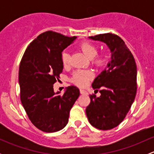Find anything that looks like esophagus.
Wrapping results in <instances>:
<instances>
[{
    "mask_svg": "<svg viewBox=\"0 0 154 154\" xmlns=\"http://www.w3.org/2000/svg\"><path fill=\"white\" fill-rule=\"evenodd\" d=\"M80 94H88V92H87L86 90L84 89H80Z\"/></svg>",
    "mask_w": 154,
    "mask_h": 154,
    "instance_id": "1",
    "label": "esophagus"
}]
</instances>
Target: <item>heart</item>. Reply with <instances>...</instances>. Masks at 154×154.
Instances as JSON below:
<instances>
[{
    "mask_svg": "<svg viewBox=\"0 0 154 154\" xmlns=\"http://www.w3.org/2000/svg\"><path fill=\"white\" fill-rule=\"evenodd\" d=\"M80 48L85 54V55L91 59L93 64L97 66H101L106 61L104 54H97V48L89 42H83L80 45ZM62 62L64 66H68L70 64V56L68 52L64 51L62 54ZM92 77V72L89 70H77L73 74L71 80L75 84L79 86H85L88 80Z\"/></svg>",
    "mask_w": 154,
    "mask_h": 154,
    "instance_id": "b5f03b06",
    "label": "heart"
}]
</instances>
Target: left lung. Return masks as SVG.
I'll return each mask as SVG.
<instances>
[{"label":"left lung","mask_w":154,"mask_h":154,"mask_svg":"<svg viewBox=\"0 0 154 154\" xmlns=\"http://www.w3.org/2000/svg\"><path fill=\"white\" fill-rule=\"evenodd\" d=\"M88 38L106 44L111 60L91 84L95 91L100 89V96H89L91 102L86 113L93 127L111 130L122 123L134 101L137 90L136 64L131 51L119 35L109 32Z\"/></svg>","instance_id":"8db88e82"}]
</instances>
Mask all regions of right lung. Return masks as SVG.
Listing matches in <instances>:
<instances>
[{
  "label": "right lung",
  "mask_w": 154,
  "mask_h": 154,
  "mask_svg": "<svg viewBox=\"0 0 154 154\" xmlns=\"http://www.w3.org/2000/svg\"><path fill=\"white\" fill-rule=\"evenodd\" d=\"M76 38L46 31L29 45L20 63L21 103L32 125L43 132L54 133L64 128L80 95V90L74 86L67 87L63 94L54 91V84L63 72L62 52Z\"/></svg>",
  "instance_id": "obj_1"
}]
</instances>
